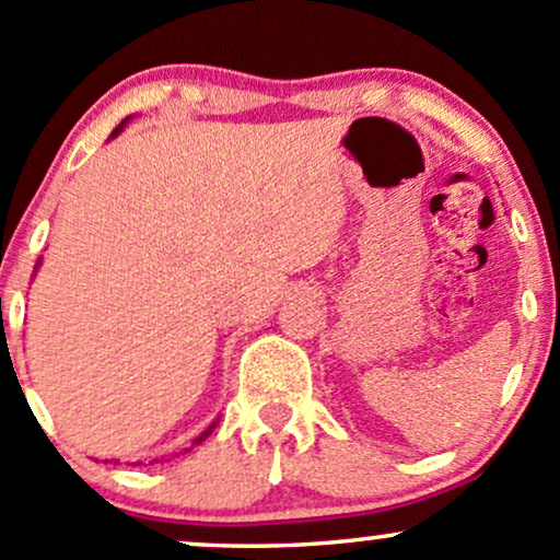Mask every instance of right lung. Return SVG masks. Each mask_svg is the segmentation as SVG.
I'll list each match as a JSON object with an SVG mask.
<instances>
[{
	"mask_svg": "<svg viewBox=\"0 0 560 560\" xmlns=\"http://www.w3.org/2000/svg\"><path fill=\"white\" fill-rule=\"evenodd\" d=\"M126 120H128V118H126ZM126 120H124V124H120V126H118V128H115V131H113V137H118V133H120V131H124V126H126ZM38 266H42V260H38V262H36V268H38ZM213 429H215V423H210V427H208V429H205V432H202V434H199V436H197V440H195V445H199V442H202V440H205V436H208V434H210V432H213Z\"/></svg>",
	"mask_w": 560,
	"mask_h": 560,
	"instance_id": "right-lung-1",
	"label": "right lung"
}]
</instances>
